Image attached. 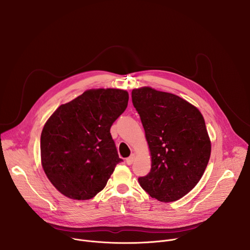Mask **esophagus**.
I'll list each match as a JSON object with an SVG mask.
<instances>
[{
	"instance_id": "1",
	"label": "esophagus",
	"mask_w": 250,
	"mask_h": 250,
	"mask_svg": "<svg viewBox=\"0 0 250 250\" xmlns=\"http://www.w3.org/2000/svg\"><path fill=\"white\" fill-rule=\"evenodd\" d=\"M134 159H135V154H131L128 158H126L125 162H126V164H127V165H131V164L133 163Z\"/></svg>"
}]
</instances>
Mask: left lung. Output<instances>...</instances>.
Masks as SVG:
<instances>
[{"label": "left lung", "instance_id": "obj_1", "mask_svg": "<svg viewBox=\"0 0 250 250\" xmlns=\"http://www.w3.org/2000/svg\"><path fill=\"white\" fill-rule=\"evenodd\" d=\"M151 156L150 172L138 182L152 198L174 202L200 181L210 156L203 115L186 100L141 87L131 92Z\"/></svg>", "mask_w": 250, "mask_h": 250}]
</instances>
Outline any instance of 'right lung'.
I'll list each match as a JSON object with an SVG mask.
<instances>
[{
	"instance_id": "obj_1",
	"label": "right lung",
	"mask_w": 250,
	"mask_h": 250,
	"mask_svg": "<svg viewBox=\"0 0 250 250\" xmlns=\"http://www.w3.org/2000/svg\"><path fill=\"white\" fill-rule=\"evenodd\" d=\"M127 103L125 90L90 89L59 105L46 121L41 136L42 165L62 195L89 200L105 187L122 161L110 129Z\"/></svg>"
}]
</instances>
